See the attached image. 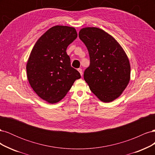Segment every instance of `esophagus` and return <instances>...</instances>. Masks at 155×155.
Listing matches in <instances>:
<instances>
[{
	"instance_id": "obj_1",
	"label": "esophagus",
	"mask_w": 155,
	"mask_h": 155,
	"mask_svg": "<svg viewBox=\"0 0 155 155\" xmlns=\"http://www.w3.org/2000/svg\"><path fill=\"white\" fill-rule=\"evenodd\" d=\"M78 72H79V73H80L81 76H83V70H82V69H81V68H78Z\"/></svg>"
}]
</instances>
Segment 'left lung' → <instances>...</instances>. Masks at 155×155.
Listing matches in <instances>:
<instances>
[{"label":"left lung","instance_id":"8db88e82","mask_svg":"<svg viewBox=\"0 0 155 155\" xmlns=\"http://www.w3.org/2000/svg\"><path fill=\"white\" fill-rule=\"evenodd\" d=\"M79 37L90 57V66L84 72V79L101 101H114L130 81L127 55L113 37L98 28H84Z\"/></svg>","mask_w":155,"mask_h":155}]
</instances>
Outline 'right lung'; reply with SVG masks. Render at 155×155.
<instances>
[{
  "mask_svg": "<svg viewBox=\"0 0 155 155\" xmlns=\"http://www.w3.org/2000/svg\"><path fill=\"white\" fill-rule=\"evenodd\" d=\"M77 37L73 27L55 26L37 40L31 51L26 64L28 79L37 94L50 104L61 100L81 78L71 67L66 51Z\"/></svg>",
  "mask_w": 155,
  "mask_h": 155,
  "instance_id": "add662e5",
  "label": "right lung"
}]
</instances>
